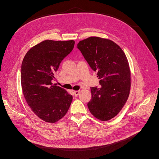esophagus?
Returning <instances> with one entry per match:
<instances>
[{
	"label": "esophagus",
	"mask_w": 159,
	"mask_h": 159,
	"mask_svg": "<svg viewBox=\"0 0 159 159\" xmlns=\"http://www.w3.org/2000/svg\"><path fill=\"white\" fill-rule=\"evenodd\" d=\"M79 94H80V91H74L75 96H78Z\"/></svg>",
	"instance_id": "34e87169"
}]
</instances>
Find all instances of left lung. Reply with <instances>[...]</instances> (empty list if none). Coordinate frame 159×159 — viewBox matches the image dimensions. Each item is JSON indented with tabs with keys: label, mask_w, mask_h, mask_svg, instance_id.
Here are the masks:
<instances>
[{
	"label": "left lung",
	"mask_w": 159,
	"mask_h": 159,
	"mask_svg": "<svg viewBox=\"0 0 159 159\" xmlns=\"http://www.w3.org/2000/svg\"><path fill=\"white\" fill-rule=\"evenodd\" d=\"M77 48L100 80L99 87L91 88L89 110L95 117L107 121L119 113L129 97L131 72L127 57L114 42L99 37L81 40Z\"/></svg>",
	"instance_id": "8db88e82"
}]
</instances>
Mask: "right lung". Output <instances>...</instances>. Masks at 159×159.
<instances>
[{
  "instance_id": "obj_1",
  "label": "right lung",
  "mask_w": 159,
  "mask_h": 159,
  "mask_svg": "<svg viewBox=\"0 0 159 159\" xmlns=\"http://www.w3.org/2000/svg\"><path fill=\"white\" fill-rule=\"evenodd\" d=\"M75 42L44 40L28 50L21 66L22 92L32 111L43 121L56 123L68 112L73 97L52 84L60 64Z\"/></svg>"
}]
</instances>
